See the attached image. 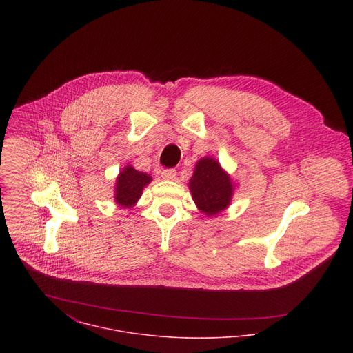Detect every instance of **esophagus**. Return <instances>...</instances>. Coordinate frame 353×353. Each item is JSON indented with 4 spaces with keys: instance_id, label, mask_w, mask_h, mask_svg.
<instances>
[{
    "instance_id": "esophagus-1",
    "label": "esophagus",
    "mask_w": 353,
    "mask_h": 353,
    "mask_svg": "<svg viewBox=\"0 0 353 353\" xmlns=\"http://www.w3.org/2000/svg\"><path fill=\"white\" fill-rule=\"evenodd\" d=\"M161 178L165 181H172L176 178V171L175 170H164V171H161Z\"/></svg>"
}]
</instances>
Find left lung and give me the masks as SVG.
Segmentation results:
<instances>
[{
	"label": "left lung",
	"instance_id": "obj_1",
	"mask_svg": "<svg viewBox=\"0 0 353 353\" xmlns=\"http://www.w3.org/2000/svg\"><path fill=\"white\" fill-rule=\"evenodd\" d=\"M189 189L197 208L206 216L227 209L234 194L231 176L213 157H202L197 161Z\"/></svg>",
	"mask_w": 353,
	"mask_h": 353
}]
</instances>
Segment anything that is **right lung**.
Wrapping results in <instances>:
<instances>
[{
	"label": "right lung",
	"instance_id": "obj_1",
	"mask_svg": "<svg viewBox=\"0 0 353 353\" xmlns=\"http://www.w3.org/2000/svg\"><path fill=\"white\" fill-rule=\"evenodd\" d=\"M151 181V175L137 171L132 165L123 167L115 181V202L122 208H132Z\"/></svg>",
	"mask_w": 353,
	"mask_h": 353
}]
</instances>
